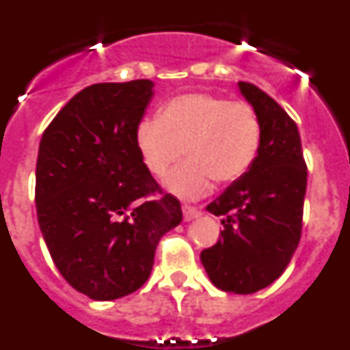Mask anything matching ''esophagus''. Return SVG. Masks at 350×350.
<instances>
[{
	"instance_id": "1",
	"label": "esophagus",
	"mask_w": 350,
	"mask_h": 350,
	"mask_svg": "<svg viewBox=\"0 0 350 350\" xmlns=\"http://www.w3.org/2000/svg\"><path fill=\"white\" fill-rule=\"evenodd\" d=\"M182 215H184V221H191V219H194L200 215V210H198L196 206L184 205L182 206Z\"/></svg>"
}]
</instances>
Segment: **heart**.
I'll use <instances>...</instances> for the list:
<instances>
[{"label":"heart","instance_id":"obj_1","mask_svg":"<svg viewBox=\"0 0 350 350\" xmlns=\"http://www.w3.org/2000/svg\"><path fill=\"white\" fill-rule=\"evenodd\" d=\"M138 154L154 177H165L173 163L187 159L166 177L170 193L202 198L213 180L231 184L254 163L261 144V122L245 101H228L205 92L170 100L159 117H148L135 133Z\"/></svg>","mask_w":350,"mask_h":350}]
</instances>
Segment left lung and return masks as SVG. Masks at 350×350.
I'll list each match as a JSON object with an SVG mask.
<instances>
[{
  "mask_svg": "<svg viewBox=\"0 0 350 350\" xmlns=\"http://www.w3.org/2000/svg\"><path fill=\"white\" fill-rule=\"evenodd\" d=\"M238 89L258 113L261 144L245 175L206 206L224 215V230L200 259L213 286L250 295L279 279L298 247L307 165L286 110L252 83L238 82Z\"/></svg>",
  "mask_w": 350,
  "mask_h": 350,
  "instance_id": "8db88e82",
  "label": "left lung"
}]
</instances>
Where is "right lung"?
Segmentation results:
<instances>
[{"mask_svg":"<svg viewBox=\"0 0 350 350\" xmlns=\"http://www.w3.org/2000/svg\"><path fill=\"white\" fill-rule=\"evenodd\" d=\"M152 88V80L89 85L40 142V231L64 280L98 301L140 289L161 237L182 221L172 194L144 200L161 193L135 142Z\"/></svg>","mask_w":350,"mask_h":350,"instance_id":"right-lung-1","label":"right lung"}]
</instances>
